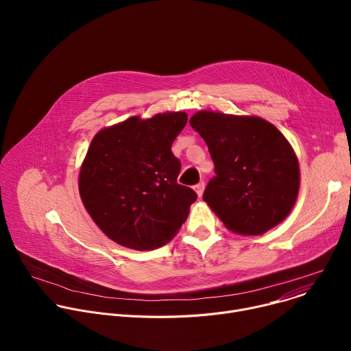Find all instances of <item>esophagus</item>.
Wrapping results in <instances>:
<instances>
[{"label": "esophagus", "mask_w": 351, "mask_h": 351, "mask_svg": "<svg viewBox=\"0 0 351 351\" xmlns=\"http://www.w3.org/2000/svg\"><path fill=\"white\" fill-rule=\"evenodd\" d=\"M204 189H206V183H204V182H198V183L194 186V190H195V193H197L198 197L203 195Z\"/></svg>", "instance_id": "1"}]
</instances>
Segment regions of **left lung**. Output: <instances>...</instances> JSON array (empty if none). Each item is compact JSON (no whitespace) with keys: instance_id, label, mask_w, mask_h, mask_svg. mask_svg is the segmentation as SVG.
Segmentation results:
<instances>
[{"instance_id":"8db88e82","label":"left lung","mask_w":351,"mask_h":351,"mask_svg":"<svg viewBox=\"0 0 351 351\" xmlns=\"http://www.w3.org/2000/svg\"><path fill=\"white\" fill-rule=\"evenodd\" d=\"M190 125L206 140L215 167L203 198L228 229L257 236L289 215L298 193V162L272 123L202 111Z\"/></svg>"}]
</instances>
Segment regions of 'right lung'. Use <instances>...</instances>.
I'll use <instances>...</instances> for the list:
<instances>
[{
	"mask_svg": "<svg viewBox=\"0 0 351 351\" xmlns=\"http://www.w3.org/2000/svg\"><path fill=\"white\" fill-rule=\"evenodd\" d=\"M184 112L137 117L98 132L79 176L82 202L110 239L134 250L169 241L189 215L197 193L178 183L180 161L172 143Z\"/></svg>",
	"mask_w": 351,
	"mask_h": 351,
	"instance_id": "1",
	"label": "right lung"
}]
</instances>
